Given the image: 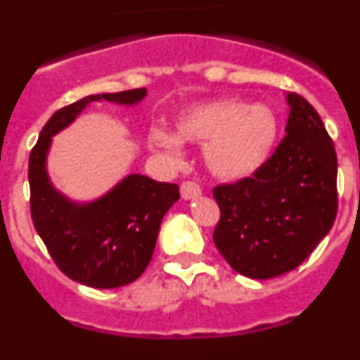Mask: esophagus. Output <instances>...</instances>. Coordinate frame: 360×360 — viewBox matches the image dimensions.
Wrapping results in <instances>:
<instances>
[{
  "label": "esophagus",
  "mask_w": 360,
  "mask_h": 360,
  "mask_svg": "<svg viewBox=\"0 0 360 360\" xmlns=\"http://www.w3.org/2000/svg\"><path fill=\"white\" fill-rule=\"evenodd\" d=\"M180 195H182L184 200H191V198H196V196L202 195V189L196 182H184L180 186Z\"/></svg>",
  "instance_id": "34e87169"
}]
</instances>
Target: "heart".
<instances>
[{
	"label": "heart",
	"mask_w": 360,
	"mask_h": 360,
	"mask_svg": "<svg viewBox=\"0 0 360 360\" xmlns=\"http://www.w3.org/2000/svg\"><path fill=\"white\" fill-rule=\"evenodd\" d=\"M278 119L262 104L219 98L186 110L176 120V135L153 129L151 141L173 162L182 160L180 138L203 146L205 167L221 180H241L256 173L274 151Z\"/></svg>",
	"instance_id": "1"
}]
</instances>
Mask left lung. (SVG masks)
Segmentation results:
<instances>
[{
  "label": "left lung",
  "mask_w": 360,
  "mask_h": 360,
  "mask_svg": "<svg viewBox=\"0 0 360 360\" xmlns=\"http://www.w3.org/2000/svg\"><path fill=\"white\" fill-rule=\"evenodd\" d=\"M287 135L236 184L216 186V249L238 274L270 279L307 259L337 216V155L319 113L288 94Z\"/></svg>",
  "instance_id": "obj_1"
}]
</instances>
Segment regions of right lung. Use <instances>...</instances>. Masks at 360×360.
<instances>
[{
  "label": "right lung",
  "mask_w": 360,
  "mask_h": 360,
  "mask_svg": "<svg viewBox=\"0 0 360 360\" xmlns=\"http://www.w3.org/2000/svg\"><path fill=\"white\" fill-rule=\"evenodd\" d=\"M146 88L88 95L57 110L30 151V214L34 227L63 274L94 288L129 285L149 265L162 218L180 198L176 184L129 174L95 202L77 203L61 195L46 173L52 136L77 119L94 101L133 106Z\"/></svg>",
  "instance_id": "1"
}]
</instances>
